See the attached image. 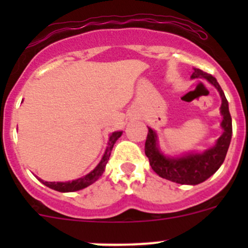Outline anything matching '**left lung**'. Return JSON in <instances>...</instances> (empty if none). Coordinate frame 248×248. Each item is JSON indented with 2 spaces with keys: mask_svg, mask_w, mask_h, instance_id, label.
<instances>
[{
  "mask_svg": "<svg viewBox=\"0 0 248 248\" xmlns=\"http://www.w3.org/2000/svg\"><path fill=\"white\" fill-rule=\"evenodd\" d=\"M192 78H204L207 81L211 82L221 94V112L223 115L221 126L224 132L217 140L216 145L202 154H189L179 158H169L159 152L157 147V136L150 127H147L149 132H147L146 141H145V155L149 158L150 166L154 169V171L163 179L181 185H198L218 170L226 158L232 133L228 101L217 82L216 78L197 68L194 69Z\"/></svg>",
  "mask_w": 248,
  "mask_h": 248,
  "instance_id": "1",
  "label": "left lung"
}]
</instances>
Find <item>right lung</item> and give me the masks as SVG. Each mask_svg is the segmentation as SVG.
I'll list each match as a JSON object with an SVG mask.
<instances>
[{"mask_svg": "<svg viewBox=\"0 0 248 248\" xmlns=\"http://www.w3.org/2000/svg\"><path fill=\"white\" fill-rule=\"evenodd\" d=\"M122 132H114V133L110 136L109 138V142H108V147L106 150V154H104L103 158L102 161L99 162L98 166L93 169L90 174L85 175V176L80 177V179L73 180V181H68V182H47V181H43L41 180V182H43L44 185L50 188L55 189V191H59V192H74V191H79V189L85 188V187L90 186L92 185L93 182H96L99 177L102 176L103 174L104 169H106L107 163L109 161V157L110 154H111V150L114 147V144L116 142V140L121 137Z\"/></svg>", "mask_w": 248, "mask_h": 248, "instance_id": "obj_1", "label": "right lung"}]
</instances>
